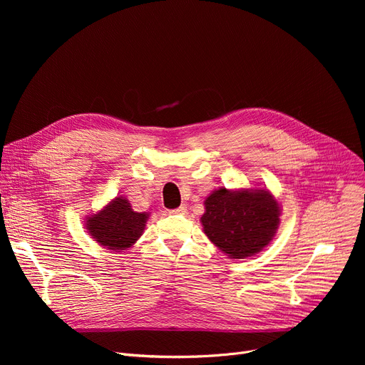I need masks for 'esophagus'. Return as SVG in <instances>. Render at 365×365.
<instances>
[{"label":"esophagus","mask_w":365,"mask_h":365,"mask_svg":"<svg viewBox=\"0 0 365 365\" xmlns=\"http://www.w3.org/2000/svg\"><path fill=\"white\" fill-rule=\"evenodd\" d=\"M183 213H186V205H180L178 208L170 210V215H183Z\"/></svg>","instance_id":"1"}]
</instances>
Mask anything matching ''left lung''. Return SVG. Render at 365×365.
<instances>
[{"mask_svg":"<svg viewBox=\"0 0 365 365\" xmlns=\"http://www.w3.org/2000/svg\"><path fill=\"white\" fill-rule=\"evenodd\" d=\"M204 232L232 259L259 253L271 242L279 223V205L267 190L220 187L205 201Z\"/></svg>","mask_w":365,"mask_h":365,"instance_id":"8db88e82","label":"left lung"}]
</instances>
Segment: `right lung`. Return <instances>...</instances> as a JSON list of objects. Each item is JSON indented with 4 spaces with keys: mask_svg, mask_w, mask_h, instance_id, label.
Listing matches in <instances>:
<instances>
[{
    "mask_svg": "<svg viewBox=\"0 0 365 365\" xmlns=\"http://www.w3.org/2000/svg\"><path fill=\"white\" fill-rule=\"evenodd\" d=\"M146 213L133 212L130 202L120 197L109 202L102 212L87 219V231L101 245L109 250H124L142 235Z\"/></svg>",
    "mask_w": 365,
    "mask_h": 365,
    "instance_id": "add662e5",
    "label": "right lung"
}]
</instances>
